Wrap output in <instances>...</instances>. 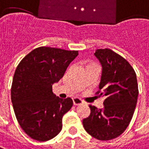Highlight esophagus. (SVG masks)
<instances>
[{
	"instance_id": "obj_1",
	"label": "esophagus",
	"mask_w": 149,
	"mask_h": 149,
	"mask_svg": "<svg viewBox=\"0 0 149 149\" xmlns=\"http://www.w3.org/2000/svg\"><path fill=\"white\" fill-rule=\"evenodd\" d=\"M73 103H74V105H79V104H84V102L81 100V99H79V98L74 97V98H73Z\"/></svg>"
}]
</instances>
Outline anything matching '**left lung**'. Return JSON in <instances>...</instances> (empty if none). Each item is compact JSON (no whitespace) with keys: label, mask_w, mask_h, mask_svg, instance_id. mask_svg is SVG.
I'll use <instances>...</instances> for the list:
<instances>
[{"label":"left lung","mask_w":149,"mask_h":149,"mask_svg":"<svg viewBox=\"0 0 149 149\" xmlns=\"http://www.w3.org/2000/svg\"><path fill=\"white\" fill-rule=\"evenodd\" d=\"M94 55L102 66L96 94L105 99L102 109L89 105L91 113L83 125L92 137L109 140L123 134L133 117L139 95L136 74L125 58L111 49H97Z\"/></svg>","instance_id":"8db88e82"}]
</instances>
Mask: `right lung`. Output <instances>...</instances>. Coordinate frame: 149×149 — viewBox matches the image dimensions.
<instances>
[{
  "label": "right lung",
  "instance_id": "add662e5",
  "mask_svg": "<svg viewBox=\"0 0 149 149\" xmlns=\"http://www.w3.org/2000/svg\"><path fill=\"white\" fill-rule=\"evenodd\" d=\"M78 54V51L39 47L18 65L11 100L18 123L31 139L47 141L61 131L62 117L71 109L73 100L56 96L52 87Z\"/></svg>",
  "mask_w": 149,
  "mask_h": 149
}]
</instances>
